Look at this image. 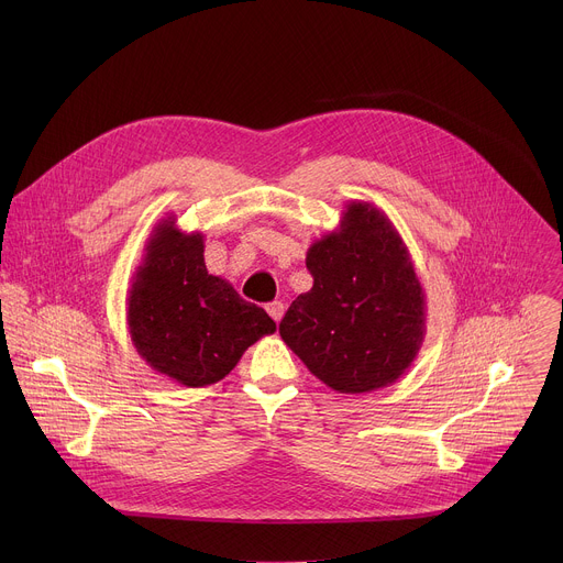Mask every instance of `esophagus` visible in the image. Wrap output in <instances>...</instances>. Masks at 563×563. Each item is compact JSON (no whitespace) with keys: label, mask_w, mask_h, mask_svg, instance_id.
Returning <instances> with one entry per match:
<instances>
[{"label":"esophagus","mask_w":563,"mask_h":563,"mask_svg":"<svg viewBox=\"0 0 563 563\" xmlns=\"http://www.w3.org/2000/svg\"><path fill=\"white\" fill-rule=\"evenodd\" d=\"M267 313L276 320V323H280V318H283V313H285V305H283L280 300H274V302L267 305Z\"/></svg>","instance_id":"34e87169"}]
</instances>
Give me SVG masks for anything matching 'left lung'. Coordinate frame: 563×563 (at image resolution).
<instances>
[{
	"label": "left lung",
	"mask_w": 563,
	"mask_h": 563,
	"mask_svg": "<svg viewBox=\"0 0 563 563\" xmlns=\"http://www.w3.org/2000/svg\"><path fill=\"white\" fill-rule=\"evenodd\" d=\"M313 287L280 320L307 369L341 394H365L408 372L426 339V294L389 218L352 200L307 250Z\"/></svg>",
	"instance_id": "obj_1"
}]
</instances>
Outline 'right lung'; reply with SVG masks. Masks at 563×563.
<instances>
[{"label": "right lung", "mask_w": 563, "mask_h": 563, "mask_svg": "<svg viewBox=\"0 0 563 563\" xmlns=\"http://www.w3.org/2000/svg\"><path fill=\"white\" fill-rule=\"evenodd\" d=\"M126 323L135 352L157 374L205 387L224 378L250 345L276 332L267 311L240 298L205 265V235L176 216L159 220L133 274Z\"/></svg>", "instance_id": "1"}]
</instances>
